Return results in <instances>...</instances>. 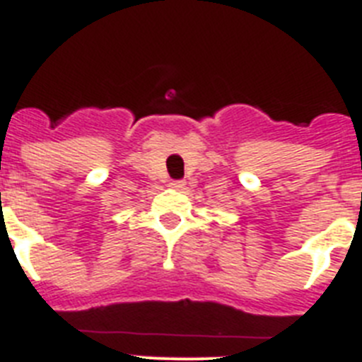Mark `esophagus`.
<instances>
[{"label":"esophagus","mask_w":362,"mask_h":362,"mask_svg":"<svg viewBox=\"0 0 362 362\" xmlns=\"http://www.w3.org/2000/svg\"><path fill=\"white\" fill-rule=\"evenodd\" d=\"M169 187H173V189H177V191H182L185 187V182L178 180V182H171V185Z\"/></svg>","instance_id":"esophagus-1"}]
</instances>
